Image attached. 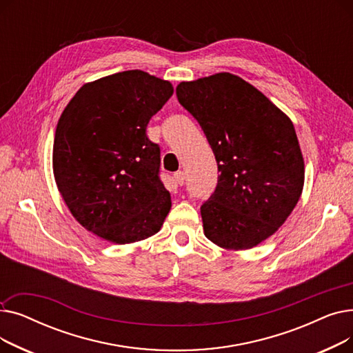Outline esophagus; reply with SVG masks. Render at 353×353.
Wrapping results in <instances>:
<instances>
[{"label":"esophagus","instance_id":"esophagus-1","mask_svg":"<svg viewBox=\"0 0 353 353\" xmlns=\"http://www.w3.org/2000/svg\"><path fill=\"white\" fill-rule=\"evenodd\" d=\"M184 179H186V176H184V173H183V172H177V173H174V180H176V183L179 184V186H183Z\"/></svg>","mask_w":353,"mask_h":353}]
</instances>
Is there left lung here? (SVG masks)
<instances>
[{"mask_svg":"<svg viewBox=\"0 0 353 353\" xmlns=\"http://www.w3.org/2000/svg\"><path fill=\"white\" fill-rule=\"evenodd\" d=\"M217 161V186L200 206L203 229L223 249H250L279 229L298 203L305 164L289 117L230 72L177 85Z\"/></svg>","mask_w":353,"mask_h":353,"instance_id":"left-lung-1","label":"left lung"}]
</instances>
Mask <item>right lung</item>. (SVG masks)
I'll return each instance as SVG.
<instances>
[{"label":"right lung","mask_w":353,"mask_h":353,"mask_svg":"<svg viewBox=\"0 0 353 353\" xmlns=\"http://www.w3.org/2000/svg\"><path fill=\"white\" fill-rule=\"evenodd\" d=\"M172 96L169 81L130 70L84 84L64 108L54 177L88 232L124 245L160 230L172 199L160 180V145L145 132Z\"/></svg>","instance_id":"obj_1"}]
</instances>
